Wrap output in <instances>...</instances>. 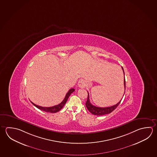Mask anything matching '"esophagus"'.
I'll use <instances>...</instances> for the list:
<instances>
[{
	"label": "esophagus",
	"instance_id": "1",
	"mask_svg": "<svg viewBox=\"0 0 157 157\" xmlns=\"http://www.w3.org/2000/svg\"><path fill=\"white\" fill-rule=\"evenodd\" d=\"M78 86L81 88H84L86 86L85 81L83 80H81L78 82Z\"/></svg>",
	"mask_w": 157,
	"mask_h": 157
}]
</instances>
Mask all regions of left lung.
Masks as SVG:
<instances>
[{
	"mask_svg": "<svg viewBox=\"0 0 157 157\" xmlns=\"http://www.w3.org/2000/svg\"><path fill=\"white\" fill-rule=\"evenodd\" d=\"M122 68L123 71L124 73V72L123 68ZM124 90H125V77L124 76ZM125 93V91H124ZM121 100L119 102L117 103L116 105H112L111 107H96L94 105H92L90 101V97H89V92H88V97H87V100L86 102V106L87 107V109L92 114L94 115H97V116H102L105 114H109L111 113L115 109H116L117 106L119 105Z\"/></svg>",
	"mask_w": 157,
	"mask_h": 157,
	"instance_id": "1",
	"label": "left lung"
}]
</instances>
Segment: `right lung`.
Returning <instances> with one entry per match:
<instances>
[{
    "mask_svg": "<svg viewBox=\"0 0 157 157\" xmlns=\"http://www.w3.org/2000/svg\"><path fill=\"white\" fill-rule=\"evenodd\" d=\"M75 91L74 89H70L68 92L67 93V94H66L65 97L63 99V101L60 103V104L57 105H54L52 107H41L40 105H36L34 104V103L32 102V103L34 105L37 107V109H40L41 110H42L43 111L46 112H48V113H56L57 112L60 111L61 109H63V107L65 105L66 102H67V101L68 100V97L70 96V94H71L73 92Z\"/></svg>",
    "mask_w": 157,
    "mask_h": 157,
    "instance_id": "1",
    "label": "right lung"
}]
</instances>
